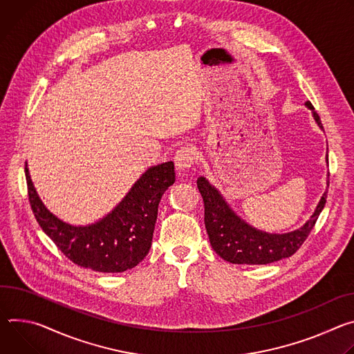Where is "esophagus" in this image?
I'll list each match as a JSON object with an SVG mask.
<instances>
[{
	"mask_svg": "<svg viewBox=\"0 0 354 354\" xmlns=\"http://www.w3.org/2000/svg\"><path fill=\"white\" fill-rule=\"evenodd\" d=\"M195 159H197V153L192 147H181L180 150H177L176 156H174V165L178 173H185L188 171L194 163Z\"/></svg>",
	"mask_w": 354,
	"mask_h": 354,
	"instance_id": "esophagus-1",
	"label": "esophagus"
}]
</instances>
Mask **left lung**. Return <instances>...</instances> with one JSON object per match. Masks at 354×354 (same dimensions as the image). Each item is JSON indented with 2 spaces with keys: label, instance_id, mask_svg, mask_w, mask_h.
<instances>
[{
  "label": "left lung",
  "instance_id": "1",
  "mask_svg": "<svg viewBox=\"0 0 354 354\" xmlns=\"http://www.w3.org/2000/svg\"><path fill=\"white\" fill-rule=\"evenodd\" d=\"M305 105L312 111L318 127L324 129L321 118L313 105L309 101ZM197 185L204 200V219L211 246L218 256L233 264H268L292 256L315 226L326 204L328 192H324L315 211L301 227L288 233H267L253 227L234 214L221 192L207 178L200 177Z\"/></svg>",
  "mask_w": 354,
  "mask_h": 354
}]
</instances>
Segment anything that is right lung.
<instances>
[{"label":"right lung","mask_w":354,"mask_h":354,"mask_svg":"<svg viewBox=\"0 0 354 354\" xmlns=\"http://www.w3.org/2000/svg\"><path fill=\"white\" fill-rule=\"evenodd\" d=\"M25 176L30 208L42 230L74 264L100 272H122L146 257L159 203L176 181L173 162L153 166L108 215L87 226H74L45 207L33 187L28 165Z\"/></svg>","instance_id":"right-lung-1"}]
</instances>
